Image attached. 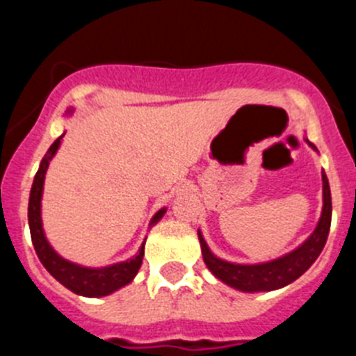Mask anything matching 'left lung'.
Here are the masks:
<instances>
[{
    "instance_id": "left-lung-1",
    "label": "left lung",
    "mask_w": 356,
    "mask_h": 356,
    "mask_svg": "<svg viewBox=\"0 0 356 356\" xmlns=\"http://www.w3.org/2000/svg\"><path fill=\"white\" fill-rule=\"evenodd\" d=\"M305 140L308 143V146L317 151V147L310 140ZM330 225H332V194H330L328 178L323 171V212H321V219L312 235L291 253L271 260V262L234 264L216 257L210 251L209 244L205 242L200 229H197V237H200L201 253H203L207 267L216 278L221 280L222 284L242 292H267L292 284L316 262L323 248H325L326 238H328Z\"/></svg>"
}]
</instances>
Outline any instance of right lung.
Masks as SVG:
<instances>
[{"mask_svg":"<svg viewBox=\"0 0 356 356\" xmlns=\"http://www.w3.org/2000/svg\"><path fill=\"white\" fill-rule=\"evenodd\" d=\"M72 114V108L67 110V115ZM64 135H60L55 143L49 146L48 153L44 155L42 162L39 165L35 178H33V185L30 191V201H28V225H30V234L35 253L42 266L48 269L49 275L60 282L64 287L74 292L78 296H85V298H102V296H108L115 292L118 289L124 287L135 278V275L139 273L140 264H143L144 257V242L140 246L139 253L131 257L130 260L124 262L112 264L106 267H83L78 264H72L69 260L62 259L60 254L56 253L48 242L42 229V217H40V200H42L44 191V178H46V171L49 168V162L55 156L56 149L60 147V140ZM165 213V209H160L159 212L153 216L149 226L156 225Z\"/></svg>","mask_w":356,"mask_h":356,"instance_id":"1","label":"right lung"}]
</instances>
